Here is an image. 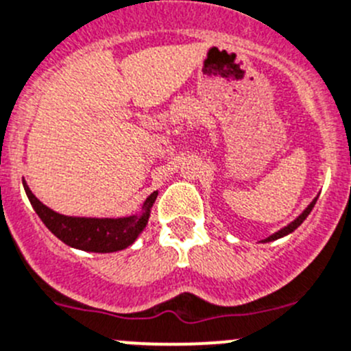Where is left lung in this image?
Segmentation results:
<instances>
[{
    "instance_id": "obj_1",
    "label": "left lung",
    "mask_w": 351,
    "mask_h": 351,
    "mask_svg": "<svg viewBox=\"0 0 351 351\" xmlns=\"http://www.w3.org/2000/svg\"><path fill=\"white\" fill-rule=\"evenodd\" d=\"M319 197V195H317ZM317 197H315L314 200H312L311 204H308L307 207H305V210L304 213L300 214V216L297 217V219L295 221H291L290 224H288V226H285V228H281L280 231H276V233H273L271 234V237H267V238H264V240H262V243H269V241H274V240H278V238H283V237H287V234H290V233H293L295 230H297L298 226H300L302 223H304L305 219H307V216L308 214H311V210L314 209V206H315V202H317Z\"/></svg>"
}]
</instances>
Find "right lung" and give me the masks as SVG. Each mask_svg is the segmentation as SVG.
I'll return each instance as SVG.
<instances>
[{
  "label": "right lung",
  "mask_w": 351,
  "mask_h": 351,
  "mask_svg": "<svg viewBox=\"0 0 351 351\" xmlns=\"http://www.w3.org/2000/svg\"><path fill=\"white\" fill-rule=\"evenodd\" d=\"M23 189L37 216L54 237L60 238L68 247L84 252H96V254H111L130 247L147 226L151 209L158 199V190H156L145 199L141 213L132 216L84 217L66 216L44 206L34 195L25 180H23Z\"/></svg>",
  "instance_id": "add662e5"
}]
</instances>
